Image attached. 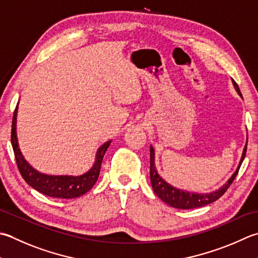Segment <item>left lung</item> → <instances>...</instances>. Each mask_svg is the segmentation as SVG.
Returning <instances> with one entry per match:
<instances>
[{
    "instance_id": "obj_1",
    "label": "left lung",
    "mask_w": 258,
    "mask_h": 258,
    "mask_svg": "<svg viewBox=\"0 0 258 258\" xmlns=\"http://www.w3.org/2000/svg\"><path fill=\"white\" fill-rule=\"evenodd\" d=\"M233 85L236 89L237 94H238L240 97L241 93L239 90L238 85H237L233 80ZM246 150H247V142L245 144V148L243 151V154H241V159L239 161V164L237 166V169L233 175L230 176L228 181L221 185L219 189H217L213 192L208 194H198V192H191V191L182 190L179 188H175V186L171 185L170 183L166 182L162 179V176H160L158 173V170L155 168V153L153 146H150V178H151V184H152V188L154 190L155 195L159 197L161 200H163L165 204L169 206L173 207V208L178 209H194V208H199V207H204L206 205H209L214 201L218 200L221 196H223L227 189L229 188L230 184L233 183L235 180L237 173H238L239 168L246 155Z\"/></svg>"
}]
</instances>
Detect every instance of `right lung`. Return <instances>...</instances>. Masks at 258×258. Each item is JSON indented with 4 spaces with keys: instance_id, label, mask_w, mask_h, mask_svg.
Returning a JSON list of instances; mask_svg holds the SVG:
<instances>
[{
    "instance_id": "obj_1",
    "label": "right lung",
    "mask_w": 258,
    "mask_h": 258,
    "mask_svg": "<svg viewBox=\"0 0 258 258\" xmlns=\"http://www.w3.org/2000/svg\"><path fill=\"white\" fill-rule=\"evenodd\" d=\"M18 106L19 103L13 114L11 143L19 171L22 178L25 180V182L30 186H32L33 189L39 191V192L49 197H53V198L73 199L88 192L98 179L103 158L112 141H108L102 146H99L97 152H96V159L92 169L82 175H50L41 173L28 163V161L24 159L22 152L20 151L17 135Z\"/></svg>"
}]
</instances>
